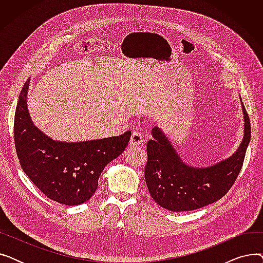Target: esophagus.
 <instances>
[{
	"label": "esophagus",
	"instance_id": "obj_1",
	"mask_svg": "<svg viewBox=\"0 0 263 263\" xmlns=\"http://www.w3.org/2000/svg\"><path fill=\"white\" fill-rule=\"evenodd\" d=\"M144 139H143V135L140 132H133L131 135V139H130V146H139L143 143Z\"/></svg>",
	"mask_w": 263,
	"mask_h": 263
}]
</instances>
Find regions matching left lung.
Masks as SVG:
<instances>
[{"instance_id": "obj_1", "label": "left lung", "mask_w": 263, "mask_h": 263, "mask_svg": "<svg viewBox=\"0 0 263 263\" xmlns=\"http://www.w3.org/2000/svg\"><path fill=\"white\" fill-rule=\"evenodd\" d=\"M242 110L244 134L239 148L208 167L184 163L162 129H153V140L147 144L145 180L150 196L159 205L173 212L192 211L225 196L240 174L251 141V122L243 102Z\"/></svg>"}]
</instances>
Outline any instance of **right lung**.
<instances>
[{
    "label": "right lung",
    "mask_w": 263,
    "mask_h": 263,
    "mask_svg": "<svg viewBox=\"0 0 263 263\" xmlns=\"http://www.w3.org/2000/svg\"><path fill=\"white\" fill-rule=\"evenodd\" d=\"M29 83L20 92L13 123L21 167L48 198L67 205L85 202L98 187L104 167L128 146L131 132L84 142L55 141L32 121L26 104Z\"/></svg>",
    "instance_id": "obj_1"
}]
</instances>
